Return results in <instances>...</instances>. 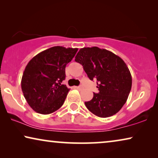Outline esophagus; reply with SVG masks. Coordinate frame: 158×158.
<instances>
[{"label":"esophagus","mask_w":158,"mask_h":158,"mask_svg":"<svg viewBox=\"0 0 158 158\" xmlns=\"http://www.w3.org/2000/svg\"><path fill=\"white\" fill-rule=\"evenodd\" d=\"M75 88H77V89H78V90H81V89H82V88H83V86H82V85L76 86V87H75Z\"/></svg>","instance_id":"obj_1"}]
</instances>
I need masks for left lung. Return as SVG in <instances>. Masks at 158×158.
<instances>
[{"label":"left lung","mask_w":158,"mask_h":158,"mask_svg":"<svg viewBox=\"0 0 158 158\" xmlns=\"http://www.w3.org/2000/svg\"><path fill=\"white\" fill-rule=\"evenodd\" d=\"M75 62L83 67L90 80L97 81L98 94L85 102L89 111L101 118L109 117L120 111L131 88V75L122 58L97 47H84L75 56Z\"/></svg>","instance_id":"1"}]
</instances>
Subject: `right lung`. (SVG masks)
<instances>
[{
    "label": "right lung",
    "instance_id": "right-lung-1",
    "mask_svg": "<svg viewBox=\"0 0 158 158\" xmlns=\"http://www.w3.org/2000/svg\"><path fill=\"white\" fill-rule=\"evenodd\" d=\"M77 51V48L53 47L29 62L21 78V89L34 111L49 114L63 105L70 90L62 84L65 78V67Z\"/></svg>",
    "mask_w": 158,
    "mask_h": 158
}]
</instances>
